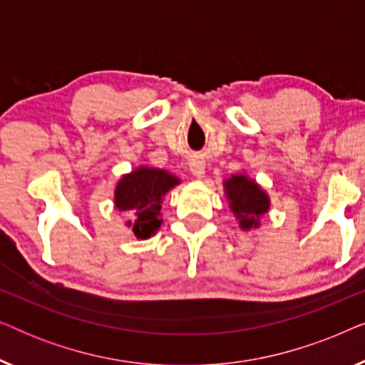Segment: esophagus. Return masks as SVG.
Masks as SVG:
<instances>
[{
	"mask_svg": "<svg viewBox=\"0 0 365 365\" xmlns=\"http://www.w3.org/2000/svg\"><path fill=\"white\" fill-rule=\"evenodd\" d=\"M189 169H191V174L196 178H202L206 174V163L202 159H192L189 163Z\"/></svg>",
	"mask_w": 365,
	"mask_h": 365,
	"instance_id": "obj_1",
	"label": "esophagus"
}]
</instances>
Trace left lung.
Wrapping results in <instances>:
<instances>
[{
    "label": "left lung",
    "mask_w": 365,
    "mask_h": 365,
    "mask_svg": "<svg viewBox=\"0 0 365 365\" xmlns=\"http://www.w3.org/2000/svg\"><path fill=\"white\" fill-rule=\"evenodd\" d=\"M224 192L242 231H251L261 226V217L269 212L271 199L254 179L242 173L232 174L224 181Z\"/></svg>",
    "instance_id": "left-lung-1"
}]
</instances>
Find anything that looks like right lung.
Listing matches in <instances>:
<instances>
[{"label":"right lung","instance_id":"right-lung-1","mask_svg":"<svg viewBox=\"0 0 365 365\" xmlns=\"http://www.w3.org/2000/svg\"><path fill=\"white\" fill-rule=\"evenodd\" d=\"M179 182L181 179L159 168L139 166L123 174L114 189V207L131 216L126 226L134 237L149 239L156 234L163 224V199Z\"/></svg>","mask_w":365,"mask_h":365}]
</instances>
